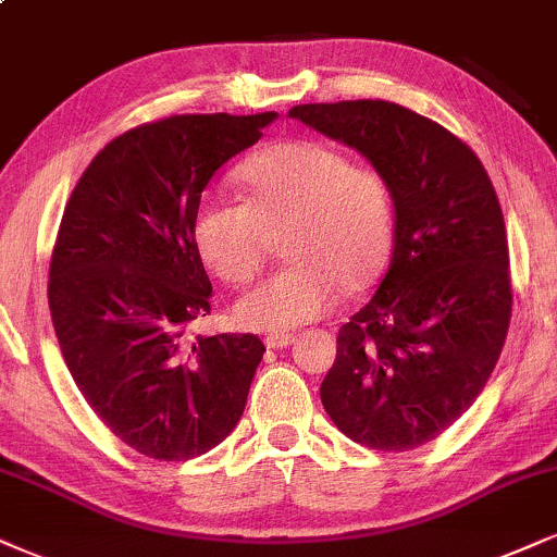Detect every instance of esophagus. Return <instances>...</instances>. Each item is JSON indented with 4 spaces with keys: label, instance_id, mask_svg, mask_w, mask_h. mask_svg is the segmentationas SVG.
<instances>
[{
    "label": "esophagus",
    "instance_id": "esophagus-1",
    "mask_svg": "<svg viewBox=\"0 0 557 557\" xmlns=\"http://www.w3.org/2000/svg\"><path fill=\"white\" fill-rule=\"evenodd\" d=\"M263 343L268 348H286L294 343V335L292 333H273V335H265Z\"/></svg>",
    "mask_w": 557,
    "mask_h": 557
}]
</instances>
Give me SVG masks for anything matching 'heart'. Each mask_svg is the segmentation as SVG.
<instances>
[{"mask_svg":"<svg viewBox=\"0 0 557 557\" xmlns=\"http://www.w3.org/2000/svg\"><path fill=\"white\" fill-rule=\"evenodd\" d=\"M245 201L209 194L198 203V256L224 284H245L281 235L286 263L239 294L245 331L286 333L331 312L338 286L363 292L393 252V198L380 173L354 168L318 139L265 147L239 168Z\"/></svg>","mask_w":557,"mask_h":557,"instance_id":"obj_1","label":"heart"}]
</instances>
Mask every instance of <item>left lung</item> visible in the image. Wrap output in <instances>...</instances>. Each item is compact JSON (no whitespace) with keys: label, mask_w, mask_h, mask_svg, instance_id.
<instances>
[{"label":"left lung","mask_w":557,"mask_h":557,"mask_svg":"<svg viewBox=\"0 0 557 557\" xmlns=\"http://www.w3.org/2000/svg\"><path fill=\"white\" fill-rule=\"evenodd\" d=\"M289 115L367 157L395 206L389 268L338 331L320 400L356 444L416 449L475 403L509 333L498 196L468 144L397 102H310Z\"/></svg>","instance_id":"obj_1"}]
</instances>
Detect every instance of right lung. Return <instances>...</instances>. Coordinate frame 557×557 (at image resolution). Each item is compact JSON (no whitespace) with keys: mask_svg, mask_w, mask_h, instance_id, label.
Segmentation results:
<instances>
[{"mask_svg":"<svg viewBox=\"0 0 557 557\" xmlns=\"http://www.w3.org/2000/svg\"><path fill=\"white\" fill-rule=\"evenodd\" d=\"M276 119L136 126L89 162L61 216L48 273L61 354L89 408L144 457H198L243 418L265 346L250 333L188 335L211 312L194 216L216 170Z\"/></svg>","mask_w":557,"mask_h":557,"instance_id":"add662e5","label":"right lung"}]
</instances>
